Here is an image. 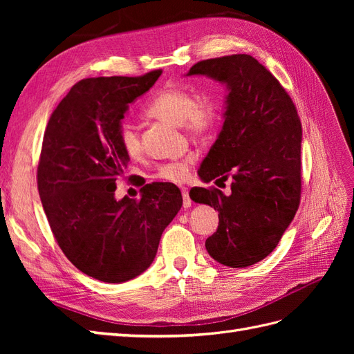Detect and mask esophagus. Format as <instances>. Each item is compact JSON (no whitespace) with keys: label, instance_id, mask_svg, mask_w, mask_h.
Wrapping results in <instances>:
<instances>
[{"label":"esophagus","instance_id":"obj_1","mask_svg":"<svg viewBox=\"0 0 354 354\" xmlns=\"http://www.w3.org/2000/svg\"><path fill=\"white\" fill-rule=\"evenodd\" d=\"M181 195H183V207L185 208H190L192 201L189 198V190L186 187H181Z\"/></svg>","mask_w":354,"mask_h":354}]
</instances>
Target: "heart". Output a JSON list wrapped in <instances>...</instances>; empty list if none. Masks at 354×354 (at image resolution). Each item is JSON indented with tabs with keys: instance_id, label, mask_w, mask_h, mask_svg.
<instances>
[{
	"instance_id": "obj_1",
	"label": "heart",
	"mask_w": 354,
	"mask_h": 354,
	"mask_svg": "<svg viewBox=\"0 0 354 354\" xmlns=\"http://www.w3.org/2000/svg\"><path fill=\"white\" fill-rule=\"evenodd\" d=\"M146 115L156 118L159 121L183 127L190 134H203L214 125L218 115V104L214 95L208 91H198L192 94L183 88H168L158 93L146 106ZM118 140L122 151L137 156L140 152V140L134 125L122 124L118 133ZM194 158L186 156L180 160H171L158 168L156 177L181 183L190 174Z\"/></svg>"
}]
</instances>
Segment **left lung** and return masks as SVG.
Masks as SVG:
<instances>
[{"instance_id":"8db88e82","label":"left lung","mask_w":354,"mask_h":354,"mask_svg":"<svg viewBox=\"0 0 354 354\" xmlns=\"http://www.w3.org/2000/svg\"><path fill=\"white\" fill-rule=\"evenodd\" d=\"M186 75L226 85L224 122L198 176L203 183L230 180L232 192L194 187L189 196L218 211L208 254L242 269L266 259L294 220L301 195V122L279 81L252 56L202 60Z\"/></svg>"}]
</instances>
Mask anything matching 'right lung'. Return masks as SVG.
<instances>
[{
  "instance_id": "1",
  "label": "right lung",
  "mask_w": 354,
  "mask_h": 354,
  "mask_svg": "<svg viewBox=\"0 0 354 354\" xmlns=\"http://www.w3.org/2000/svg\"><path fill=\"white\" fill-rule=\"evenodd\" d=\"M160 73L77 82L51 113L42 140L38 192L51 232L78 270L106 283L147 270L183 205L173 183L146 185L138 201L115 198L130 160L118 140L128 104Z\"/></svg>"
}]
</instances>
